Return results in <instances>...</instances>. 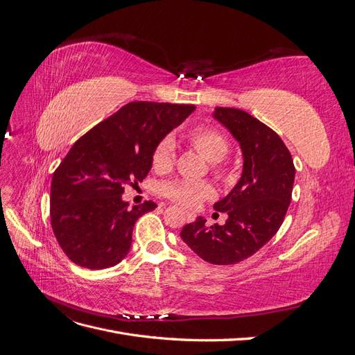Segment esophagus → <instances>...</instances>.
Returning a JSON list of instances; mask_svg holds the SVG:
<instances>
[{
    "instance_id": "obj_1",
    "label": "esophagus",
    "mask_w": 355,
    "mask_h": 355,
    "mask_svg": "<svg viewBox=\"0 0 355 355\" xmlns=\"http://www.w3.org/2000/svg\"><path fill=\"white\" fill-rule=\"evenodd\" d=\"M185 218H187V220L188 222H192L196 219V214L194 213H191V211H185Z\"/></svg>"
}]
</instances>
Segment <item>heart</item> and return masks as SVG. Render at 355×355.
<instances>
[{
	"instance_id": "obj_1",
	"label": "heart",
	"mask_w": 355,
	"mask_h": 355,
	"mask_svg": "<svg viewBox=\"0 0 355 355\" xmlns=\"http://www.w3.org/2000/svg\"><path fill=\"white\" fill-rule=\"evenodd\" d=\"M187 139L189 145L196 149V151L206 158L209 163H211V168L219 178L230 179L231 173L225 168L220 161L227 157L230 144L228 139L220 133L218 128L209 127V125H198L191 128L187 133ZM175 145L170 139H163L153 153L151 163L153 168L157 173H167V171L175 164ZM211 187L206 182H192V180H176L170 182L164 185L163 194L175 201L179 206L184 207H194L197 204L211 196Z\"/></svg>"
}]
</instances>
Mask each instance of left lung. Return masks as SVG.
I'll use <instances>...</instances> for the list:
<instances>
[{
	"mask_svg": "<svg viewBox=\"0 0 355 355\" xmlns=\"http://www.w3.org/2000/svg\"><path fill=\"white\" fill-rule=\"evenodd\" d=\"M213 118L240 144L243 173L213 206L228 214L227 222L209 227L198 216L182 228L180 237L206 262L232 265L254 254L280 230L292 200L295 166L282 137L250 114L214 108Z\"/></svg>",
	"mask_w": 355,
	"mask_h": 355,
	"instance_id": "8db88e82",
	"label": "left lung"
}]
</instances>
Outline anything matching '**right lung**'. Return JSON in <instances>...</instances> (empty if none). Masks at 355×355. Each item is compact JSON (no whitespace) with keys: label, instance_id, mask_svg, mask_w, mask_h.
<instances>
[{"label":"right lung","instance_id":"obj_1","mask_svg":"<svg viewBox=\"0 0 355 355\" xmlns=\"http://www.w3.org/2000/svg\"><path fill=\"white\" fill-rule=\"evenodd\" d=\"M194 105L130 102L81 136L53 173L50 219L69 259L89 270L120 263L142 214L157 204L128 206L125 185L151 170L155 146L184 123Z\"/></svg>","mask_w":355,"mask_h":355}]
</instances>
